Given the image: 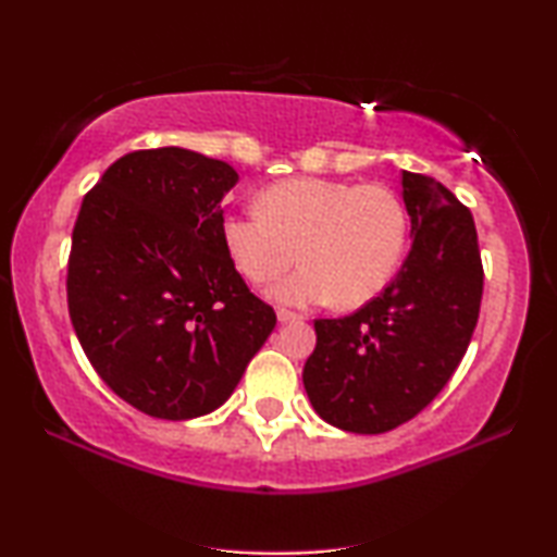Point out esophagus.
<instances>
[{
	"mask_svg": "<svg viewBox=\"0 0 557 557\" xmlns=\"http://www.w3.org/2000/svg\"><path fill=\"white\" fill-rule=\"evenodd\" d=\"M276 315H278V323H296V321H301V315L294 313V311H286V308H278Z\"/></svg>",
	"mask_w": 557,
	"mask_h": 557,
	"instance_id": "34e87169",
	"label": "esophagus"
}]
</instances>
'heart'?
<instances>
[{"mask_svg": "<svg viewBox=\"0 0 557 557\" xmlns=\"http://www.w3.org/2000/svg\"><path fill=\"white\" fill-rule=\"evenodd\" d=\"M259 209L226 213L221 244L256 286L281 276L301 256L306 267L269 290L276 304L366 306L404 261L408 216L386 186L288 178L259 196Z\"/></svg>", "mask_w": 557, "mask_h": 557, "instance_id": "obj_1", "label": "heart"}]
</instances>
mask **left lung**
<instances>
[{"label": "left lung", "instance_id": "left-lung-1", "mask_svg": "<svg viewBox=\"0 0 557 557\" xmlns=\"http://www.w3.org/2000/svg\"><path fill=\"white\" fill-rule=\"evenodd\" d=\"M410 251L398 276L356 313L319 319L304 388L323 421L375 435L438 396L473 336L483 267L470 211L431 176L404 171Z\"/></svg>", "mask_w": 557, "mask_h": 557}]
</instances>
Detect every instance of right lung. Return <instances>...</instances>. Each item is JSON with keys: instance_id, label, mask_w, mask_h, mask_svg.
<instances>
[{"instance_id": "right-lung-1", "label": "right lung", "mask_w": 557, "mask_h": 557, "mask_svg": "<svg viewBox=\"0 0 557 557\" xmlns=\"http://www.w3.org/2000/svg\"><path fill=\"white\" fill-rule=\"evenodd\" d=\"M238 174L189 149L132 151L84 196L66 298L101 381L151 418L224 406L276 313L224 251V196Z\"/></svg>"}]
</instances>
